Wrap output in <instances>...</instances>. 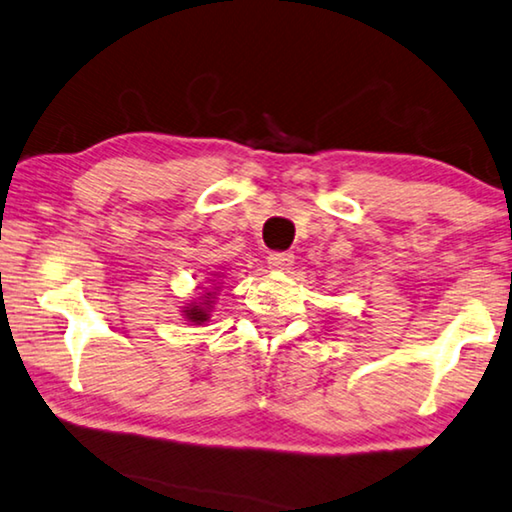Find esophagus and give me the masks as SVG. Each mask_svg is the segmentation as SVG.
<instances>
[{"instance_id":"obj_1","label":"esophagus","mask_w":512,"mask_h":512,"mask_svg":"<svg viewBox=\"0 0 512 512\" xmlns=\"http://www.w3.org/2000/svg\"><path fill=\"white\" fill-rule=\"evenodd\" d=\"M293 254L290 251H272L270 256H267V263H270L272 270H288L290 265H293Z\"/></svg>"}]
</instances>
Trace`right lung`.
Masks as SVG:
<instances>
[{
	"mask_svg": "<svg viewBox=\"0 0 512 512\" xmlns=\"http://www.w3.org/2000/svg\"><path fill=\"white\" fill-rule=\"evenodd\" d=\"M217 290V288H215ZM212 302H215V293H206L201 297L199 302H192L185 306V318L194 322V325H203L210 318V309H212Z\"/></svg>",
	"mask_w": 512,
	"mask_h": 512,
	"instance_id": "right-lung-1",
	"label": "right lung"
}]
</instances>
